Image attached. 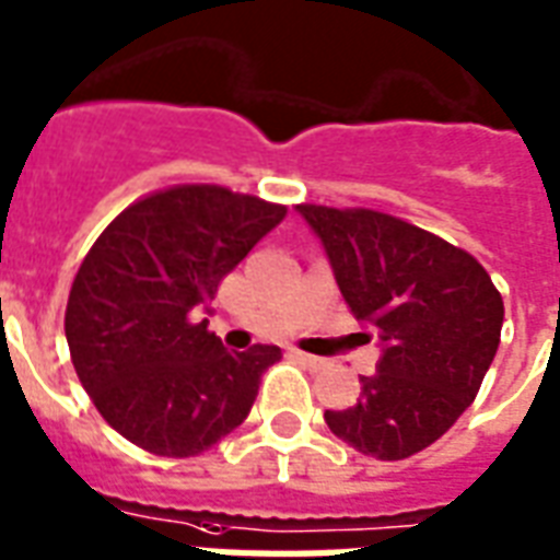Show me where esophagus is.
Instances as JSON below:
<instances>
[{
  "instance_id": "obj_1",
  "label": "esophagus",
  "mask_w": 560,
  "mask_h": 560,
  "mask_svg": "<svg viewBox=\"0 0 560 560\" xmlns=\"http://www.w3.org/2000/svg\"><path fill=\"white\" fill-rule=\"evenodd\" d=\"M290 355L296 358L299 364L311 366V370H323V366H326V361H323V358H317V355H308V352H299V349H290Z\"/></svg>"
}]
</instances>
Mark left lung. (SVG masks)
Instances as JSON below:
<instances>
[{
    "instance_id": "8db88e82",
    "label": "left lung",
    "mask_w": 560,
    "mask_h": 560,
    "mask_svg": "<svg viewBox=\"0 0 560 560\" xmlns=\"http://www.w3.org/2000/svg\"><path fill=\"white\" fill-rule=\"evenodd\" d=\"M323 243L355 319L382 358L361 399L326 411L328 429L378 460L411 458L455 425L499 349L505 305L469 252L390 213L296 205Z\"/></svg>"
}]
</instances>
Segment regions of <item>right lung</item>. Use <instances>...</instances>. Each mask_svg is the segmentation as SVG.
Listing matches in <instances>:
<instances>
[{
    "label": "right lung",
    "instance_id": "right-lung-1",
    "mask_svg": "<svg viewBox=\"0 0 560 560\" xmlns=\"http://www.w3.org/2000/svg\"><path fill=\"white\" fill-rule=\"evenodd\" d=\"M284 213L229 187L176 185L128 205L96 237L63 331L81 387L126 441L194 458L249 417L281 349L229 352L196 308Z\"/></svg>",
    "mask_w": 560,
    "mask_h": 560
}]
</instances>
